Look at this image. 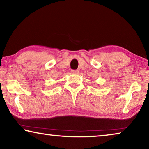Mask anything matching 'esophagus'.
I'll return each instance as SVG.
<instances>
[{
	"instance_id": "1",
	"label": "esophagus",
	"mask_w": 149,
	"mask_h": 149,
	"mask_svg": "<svg viewBox=\"0 0 149 149\" xmlns=\"http://www.w3.org/2000/svg\"><path fill=\"white\" fill-rule=\"evenodd\" d=\"M71 72H72V74H77L78 73H79V71H78V70H72V71H71Z\"/></svg>"
}]
</instances>
